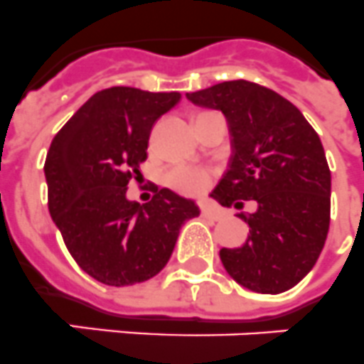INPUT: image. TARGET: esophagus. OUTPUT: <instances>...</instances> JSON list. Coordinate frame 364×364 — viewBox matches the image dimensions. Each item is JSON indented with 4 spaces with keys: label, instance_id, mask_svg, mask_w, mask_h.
Listing matches in <instances>:
<instances>
[{
    "label": "esophagus",
    "instance_id": "obj_1",
    "mask_svg": "<svg viewBox=\"0 0 364 364\" xmlns=\"http://www.w3.org/2000/svg\"><path fill=\"white\" fill-rule=\"evenodd\" d=\"M201 215L205 216V218H210V220H222V218H224L222 210L215 209V207H210V205L201 207Z\"/></svg>",
    "mask_w": 364,
    "mask_h": 364
}]
</instances>
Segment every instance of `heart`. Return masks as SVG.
I'll return each instance as SVG.
<instances>
[{
  "instance_id": "obj_1",
  "label": "heart",
  "mask_w": 364,
  "mask_h": 364,
  "mask_svg": "<svg viewBox=\"0 0 364 364\" xmlns=\"http://www.w3.org/2000/svg\"><path fill=\"white\" fill-rule=\"evenodd\" d=\"M166 185L183 196L203 194L213 183V172L205 168L173 166L166 172Z\"/></svg>"
}]
</instances>
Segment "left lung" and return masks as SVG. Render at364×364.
Returning <instances> with one entry per match:
<instances>
[{"mask_svg":"<svg viewBox=\"0 0 364 364\" xmlns=\"http://www.w3.org/2000/svg\"><path fill=\"white\" fill-rule=\"evenodd\" d=\"M187 97L224 112L233 135L231 166L213 198L235 209L257 201L255 213L239 215L248 239L220 250L222 264L250 291H289L314 267L329 229L331 172L316 131L289 100L244 79Z\"/></svg>","mask_w":364,"mask_h":364,"instance_id":"1","label":"left lung"}]
</instances>
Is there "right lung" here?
Instances as JSON below:
<instances>
[{
	"instance_id": "right-lung-1",
	"label": "right lung",
	"mask_w": 364,
	"mask_h": 364,
	"mask_svg": "<svg viewBox=\"0 0 364 364\" xmlns=\"http://www.w3.org/2000/svg\"><path fill=\"white\" fill-rule=\"evenodd\" d=\"M179 92L111 87L96 92L53 136L46 155L48 207L73 261L100 283L125 287L166 267L191 200L155 187L146 205L125 198L148 159L155 122Z\"/></svg>"
}]
</instances>
